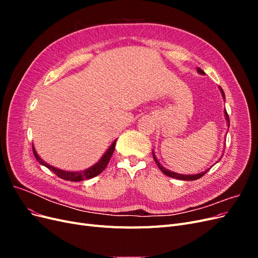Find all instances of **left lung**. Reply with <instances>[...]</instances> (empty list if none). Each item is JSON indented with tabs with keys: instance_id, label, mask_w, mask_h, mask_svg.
I'll return each instance as SVG.
<instances>
[{
	"instance_id": "1",
	"label": "left lung",
	"mask_w": 258,
	"mask_h": 258,
	"mask_svg": "<svg viewBox=\"0 0 258 258\" xmlns=\"http://www.w3.org/2000/svg\"><path fill=\"white\" fill-rule=\"evenodd\" d=\"M197 72H198L199 74H202V75L206 74L204 71H202V70H201L200 68H197ZM218 88H220L221 93H222V97H223V99H224V101H225V93H224L223 89H222L221 87H218ZM224 115H225L226 121H227V127L229 128V117H228V114H227V112H226V110H224ZM153 157H154V160H155V162H156V165L158 166V168L160 169V171H161L162 173H165L166 175H168V176H170V177L176 178V179H183V181H195V179H198V178H200L201 176H204V175L208 172V171L210 170V168H209V169H207L206 171H204V172H200V173H197V174H181V173H176V172H174V171H171V170H169V169L163 167V166L161 165V163L159 162V160L157 159V157H156V155H155L154 151H153ZM220 159H221V158H220ZM220 159H218V160H220Z\"/></svg>"
}]
</instances>
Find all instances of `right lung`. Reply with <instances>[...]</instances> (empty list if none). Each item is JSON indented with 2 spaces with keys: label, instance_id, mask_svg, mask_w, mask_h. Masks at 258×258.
<instances>
[{
  "label": "right lung",
  "instance_id": "right-lung-1",
  "mask_svg": "<svg viewBox=\"0 0 258 258\" xmlns=\"http://www.w3.org/2000/svg\"><path fill=\"white\" fill-rule=\"evenodd\" d=\"M115 144H116V140H114V142L111 144L110 147L107 148L106 152L102 155V157L99 159L98 162H96L95 165L89 167L88 169H85V170H82V171H66V170H62V169L56 168L53 166H50L49 163L44 161L40 157V156H38V154L36 153L33 145H32V147H33V154L35 156L36 160L40 162L42 166H45L46 168H48L50 171H52L54 174L58 175L61 178L66 179V181L81 182V181H84V179H89V178L95 177V176L99 175L101 172H102V171L106 168L108 161H110V159L112 157V155H113L114 150H115Z\"/></svg>",
  "mask_w": 258,
  "mask_h": 258
}]
</instances>
